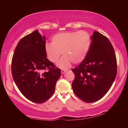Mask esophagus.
I'll return each instance as SVG.
<instances>
[{
  "label": "esophagus",
  "instance_id": "esophagus-1",
  "mask_svg": "<svg viewBox=\"0 0 128 128\" xmlns=\"http://www.w3.org/2000/svg\"><path fill=\"white\" fill-rule=\"evenodd\" d=\"M66 71H67V70H61V73H62V74H64V73L66 72Z\"/></svg>",
  "mask_w": 128,
  "mask_h": 128
}]
</instances>
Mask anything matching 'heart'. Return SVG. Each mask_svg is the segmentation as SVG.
Listing matches in <instances>:
<instances>
[{
  "instance_id": "1",
  "label": "heart",
  "mask_w": 128,
  "mask_h": 128,
  "mask_svg": "<svg viewBox=\"0 0 128 128\" xmlns=\"http://www.w3.org/2000/svg\"><path fill=\"white\" fill-rule=\"evenodd\" d=\"M90 34L86 31L62 32L56 34L52 38V43H46L45 50L48 59L52 62H58L62 53L64 56L58 62V66L67 69L72 62H82L90 48Z\"/></svg>"
}]
</instances>
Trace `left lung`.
<instances>
[{
	"instance_id": "1",
	"label": "left lung",
	"mask_w": 128,
	"mask_h": 128,
	"mask_svg": "<svg viewBox=\"0 0 128 128\" xmlns=\"http://www.w3.org/2000/svg\"><path fill=\"white\" fill-rule=\"evenodd\" d=\"M85 59L72 71L75 78L72 88L84 102L92 103L107 94L114 81L117 64L114 50L104 35L94 31Z\"/></svg>"
}]
</instances>
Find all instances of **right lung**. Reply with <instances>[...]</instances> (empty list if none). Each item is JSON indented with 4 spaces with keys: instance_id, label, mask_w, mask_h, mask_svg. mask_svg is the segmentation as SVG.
Here are the masks:
<instances>
[{
    "instance_id": "right-lung-1",
    "label": "right lung",
    "mask_w": 128,
    "mask_h": 128,
    "mask_svg": "<svg viewBox=\"0 0 128 128\" xmlns=\"http://www.w3.org/2000/svg\"><path fill=\"white\" fill-rule=\"evenodd\" d=\"M45 46V37L34 31L20 40L12 61L16 86L26 98L37 103L52 96L61 75V70L47 58Z\"/></svg>"
}]
</instances>
